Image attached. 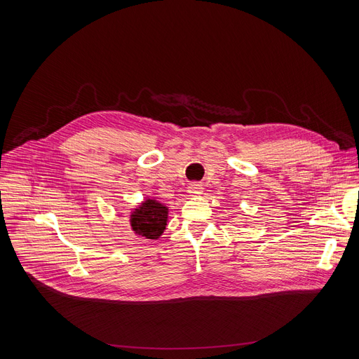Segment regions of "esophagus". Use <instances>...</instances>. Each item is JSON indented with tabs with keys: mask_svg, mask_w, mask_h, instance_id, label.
<instances>
[{
	"mask_svg": "<svg viewBox=\"0 0 359 359\" xmlns=\"http://www.w3.org/2000/svg\"><path fill=\"white\" fill-rule=\"evenodd\" d=\"M187 191L190 193V196H197V194H201L203 187L198 183H190V186L187 187Z\"/></svg>",
	"mask_w": 359,
	"mask_h": 359,
	"instance_id": "34e87169",
	"label": "esophagus"
}]
</instances>
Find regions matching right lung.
I'll list each match as a JSON object with an SVG mask.
<instances>
[{"instance_id":"1","label":"right lung","mask_w":359,"mask_h":359,"mask_svg":"<svg viewBox=\"0 0 359 359\" xmlns=\"http://www.w3.org/2000/svg\"><path fill=\"white\" fill-rule=\"evenodd\" d=\"M168 215L169 209L163 203L155 198H146L130 215L132 230L140 237L156 240L166 229Z\"/></svg>"}]
</instances>
